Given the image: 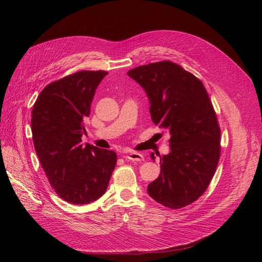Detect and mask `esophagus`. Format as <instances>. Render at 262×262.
Wrapping results in <instances>:
<instances>
[{"mask_svg":"<svg viewBox=\"0 0 262 262\" xmlns=\"http://www.w3.org/2000/svg\"><path fill=\"white\" fill-rule=\"evenodd\" d=\"M124 158L128 161H132V162H141L144 161V157L142 154L138 153V152H129L124 155Z\"/></svg>","mask_w":262,"mask_h":262,"instance_id":"esophagus-1","label":"esophagus"}]
</instances>
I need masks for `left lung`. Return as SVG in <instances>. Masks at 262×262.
<instances>
[{"instance_id": "obj_1", "label": "left lung", "mask_w": 262, "mask_h": 262, "mask_svg": "<svg viewBox=\"0 0 262 262\" xmlns=\"http://www.w3.org/2000/svg\"><path fill=\"white\" fill-rule=\"evenodd\" d=\"M128 75L146 93L152 120L170 136L161 172L148 195L170 209L192 203L207 190L220 158L221 131L202 82L170 61L132 69ZM150 158L155 162L154 153Z\"/></svg>"}]
</instances>
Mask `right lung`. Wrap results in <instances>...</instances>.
<instances>
[{
  "label": "right lung",
  "mask_w": 262,
  "mask_h": 262,
  "mask_svg": "<svg viewBox=\"0 0 262 262\" xmlns=\"http://www.w3.org/2000/svg\"><path fill=\"white\" fill-rule=\"evenodd\" d=\"M105 71H80L46 86L31 112L36 153L63 200L87 204L106 192L117 154L82 144L84 121Z\"/></svg>",
  "instance_id": "right-lung-1"
}]
</instances>
